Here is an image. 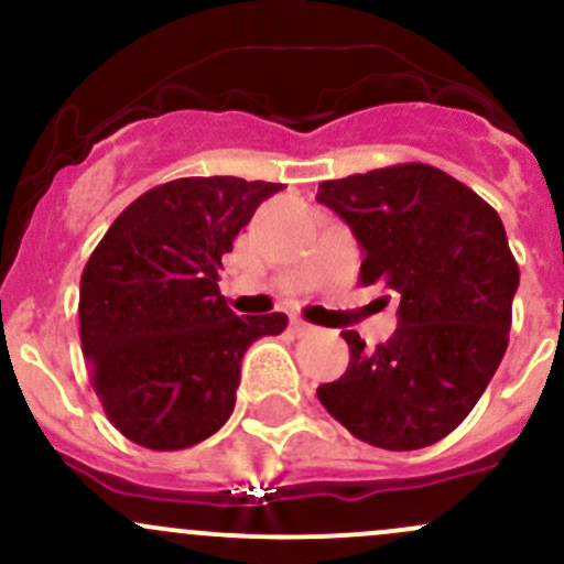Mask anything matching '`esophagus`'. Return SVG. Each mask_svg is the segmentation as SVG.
Segmentation results:
<instances>
[{"mask_svg":"<svg viewBox=\"0 0 564 564\" xmlns=\"http://www.w3.org/2000/svg\"><path fill=\"white\" fill-rule=\"evenodd\" d=\"M290 330L295 333V336H306V333H312L314 328L308 323H304V319H299V317H293L290 319Z\"/></svg>","mask_w":564,"mask_h":564,"instance_id":"1","label":"esophagus"}]
</instances>
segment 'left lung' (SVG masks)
I'll use <instances>...</instances> for the list:
<instances>
[{
	"label": "left lung",
	"mask_w": 564,
	"mask_h": 564,
	"mask_svg": "<svg viewBox=\"0 0 564 564\" xmlns=\"http://www.w3.org/2000/svg\"><path fill=\"white\" fill-rule=\"evenodd\" d=\"M317 202L366 252L360 282H384L401 295L398 328L373 352L344 330L349 368L317 387L319 403L379 449L435 444L470 414L506 355L519 265L502 220L427 163L328 180Z\"/></svg>",
	"instance_id": "8db88e82"
}]
</instances>
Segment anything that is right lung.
Listing matches in <instances>:
<instances>
[{
  "label": "right lung",
  "mask_w": 564,
  "mask_h": 564,
  "mask_svg": "<svg viewBox=\"0 0 564 564\" xmlns=\"http://www.w3.org/2000/svg\"><path fill=\"white\" fill-rule=\"evenodd\" d=\"M282 183L183 177L142 193L96 245L80 280V344L107 420L144 449L177 452L231 416L241 357L288 328L236 317L223 256Z\"/></svg>",
  "instance_id": "right-lung-1"
}]
</instances>
